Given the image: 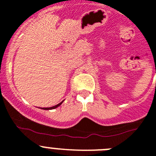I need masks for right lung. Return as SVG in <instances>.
<instances>
[{
    "label": "right lung",
    "instance_id": "right-lung-1",
    "mask_svg": "<svg viewBox=\"0 0 156 156\" xmlns=\"http://www.w3.org/2000/svg\"><path fill=\"white\" fill-rule=\"evenodd\" d=\"M62 103H63V102H61V103H59V104L56 105V106H52V107H50V108H43V109H55V108H57V107H58V106H60V105L62 104Z\"/></svg>",
    "mask_w": 156,
    "mask_h": 156
}]
</instances>
